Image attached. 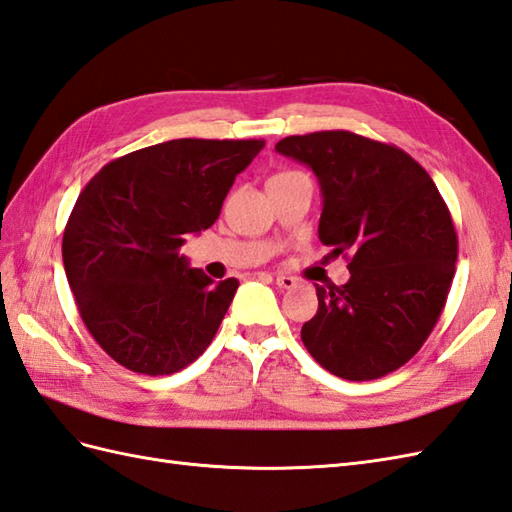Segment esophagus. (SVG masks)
<instances>
[{"label": "esophagus", "instance_id": "1", "mask_svg": "<svg viewBox=\"0 0 512 512\" xmlns=\"http://www.w3.org/2000/svg\"><path fill=\"white\" fill-rule=\"evenodd\" d=\"M275 283L279 285V288H283V290H290V288H294V285H296V279L288 277V275H277Z\"/></svg>", "mask_w": 512, "mask_h": 512}]
</instances>
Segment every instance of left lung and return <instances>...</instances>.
<instances>
[{
	"label": "left lung",
	"instance_id": "left-lung-1",
	"mask_svg": "<svg viewBox=\"0 0 512 512\" xmlns=\"http://www.w3.org/2000/svg\"><path fill=\"white\" fill-rule=\"evenodd\" d=\"M275 150L316 174L318 237L351 272L344 285H316L305 349L351 382L397 371L432 334L456 272L458 235L432 176L401 148L349 130L292 135Z\"/></svg>",
	"mask_w": 512,
	"mask_h": 512
}]
</instances>
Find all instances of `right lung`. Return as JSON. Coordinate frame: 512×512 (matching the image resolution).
Here are the masks:
<instances>
[{
    "mask_svg": "<svg viewBox=\"0 0 512 512\" xmlns=\"http://www.w3.org/2000/svg\"><path fill=\"white\" fill-rule=\"evenodd\" d=\"M264 139H172L106 163L63 233L69 288L89 334L141 375H172L205 353L237 279L213 283L181 246L218 220Z\"/></svg>",
    "mask_w": 512,
    "mask_h": 512,
    "instance_id": "add662e5",
    "label": "right lung"
}]
</instances>
